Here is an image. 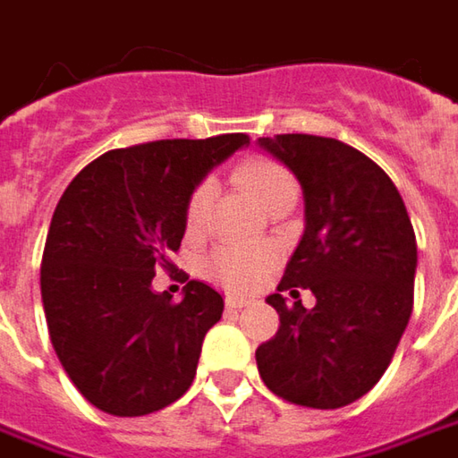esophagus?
<instances>
[{
	"label": "esophagus",
	"mask_w": 458,
	"mask_h": 458,
	"mask_svg": "<svg viewBox=\"0 0 458 458\" xmlns=\"http://www.w3.org/2000/svg\"><path fill=\"white\" fill-rule=\"evenodd\" d=\"M250 303H252V301H250V298H242V295H229V298H226V308H229V310H239V308L250 306Z\"/></svg>",
	"instance_id": "34e87169"
}]
</instances>
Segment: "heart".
Returning a JSON list of instances; mask_svg holds the SVG:
<instances>
[{
    "label": "heart",
    "instance_id": "obj_1",
    "mask_svg": "<svg viewBox=\"0 0 458 458\" xmlns=\"http://www.w3.org/2000/svg\"><path fill=\"white\" fill-rule=\"evenodd\" d=\"M237 181L262 208H270L283 199H298V181L288 167L273 157H250L234 170ZM211 191L199 185L185 208L188 229H199L206 219ZM275 265V250L267 244H226L206 262V273L229 291H252Z\"/></svg>",
    "mask_w": 458,
    "mask_h": 458
}]
</instances>
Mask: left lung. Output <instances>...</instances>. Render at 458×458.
Instances as JSON below:
<instances>
[{
  "mask_svg": "<svg viewBox=\"0 0 458 458\" xmlns=\"http://www.w3.org/2000/svg\"><path fill=\"white\" fill-rule=\"evenodd\" d=\"M257 145L291 167L306 203L303 237L267 295L280 328L257 346V369L288 403L344 408L377 385L411 321L413 224L390 175L352 145L316 134ZM301 290L317 295L316 307L297 301Z\"/></svg>",
  "mask_w": 458,
  "mask_h": 458,
  "instance_id": "8db88e82",
  "label": "left lung"
}]
</instances>
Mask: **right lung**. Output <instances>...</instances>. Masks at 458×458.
I'll return each mask as SVG.
<instances>
[{"mask_svg": "<svg viewBox=\"0 0 458 458\" xmlns=\"http://www.w3.org/2000/svg\"><path fill=\"white\" fill-rule=\"evenodd\" d=\"M247 134L157 140L104 152L71 181L45 239L40 293L63 369L98 411H163L191 387L224 298L201 280L183 301L152 291L175 267L193 188Z\"/></svg>", "mask_w": 458, "mask_h": 458, "instance_id": "obj_1", "label": "right lung"}]
</instances>
